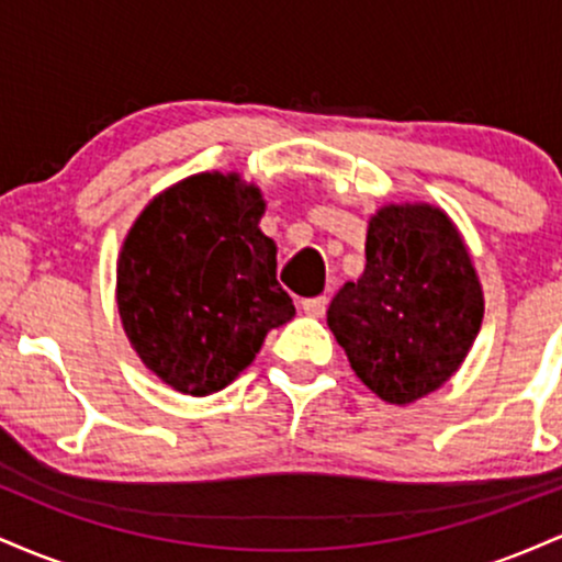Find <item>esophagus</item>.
Returning a JSON list of instances; mask_svg holds the SVG:
<instances>
[{"label": "esophagus", "mask_w": 562, "mask_h": 562, "mask_svg": "<svg viewBox=\"0 0 562 562\" xmlns=\"http://www.w3.org/2000/svg\"><path fill=\"white\" fill-rule=\"evenodd\" d=\"M301 306H303V312L308 314V317H322V314H325V308H327V295H317V299L301 301Z\"/></svg>", "instance_id": "obj_1"}]
</instances>
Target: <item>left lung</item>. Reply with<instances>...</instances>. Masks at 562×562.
Segmentation results:
<instances>
[{"label":"left lung","instance_id":"1","mask_svg":"<svg viewBox=\"0 0 562 562\" xmlns=\"http://www.w3.org/2000/svg\"><path fill=\"white\" fill-rule=\"evenodd\" d=\"M483 293L460 232L434 205H389L367 232V267L338 290L327 325L383 402L436 391L468 357Z\"/></svg>","mask_w":562,"mask_h":562}]
</instances>
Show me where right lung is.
<instances>
[{"label": "right lung", "mask_w": 562, "mask_h": 562, "mask_svg": "<svg viewBox=\"0 0 562 562\" xmlns=\"http://www.w3.org/2000/svg\"><path fill=\"white\" fill-rule=\"evenodd\" d=\"M261 214L256 187L198 173L160 192L128 232L119 312L142 362L171 389H227L267 333L293 319Z\"/></svg>", "instance_id": "1"}]
</instances>
